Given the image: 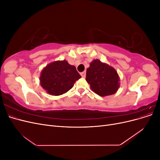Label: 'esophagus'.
I'll return each instance as SVG.
<instances>
[{
	"label": "esophagus",
	"instance_id": "1",
	"mask_svg": "<svg viewBox=\"0 0 160 160\" xmlns=\"http://www.w3.org/2000/svg\"><path fill=\"white\" fill-rule=\"evenodd\" d=\"M81 77H85V76H86V73H85V72H81Z\"/></svg>",
	"mask_w": 160,
	"mask_h": 160
}]
</instances>
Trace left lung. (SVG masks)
Instances as JSON below:
<instances>
[{
    "mask_svg": "<svg viewBox=\"0 0 160 160\" xmlns=\"http://www.w3.org/2000/svg\"><path fill=\"white\" fill-rule=\"evenodd\" d=\"M86 81L91 90L105 97L116 93L119 88V77L112 67L95 59L90 63L86 72Z\"/></svg>",
    "mask_w": 160,
    "mask_h": 160,
    "instance_id": "1",
    "label": "left lung"
}]
</instances>
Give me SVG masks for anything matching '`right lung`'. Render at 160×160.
<instances>
[{
	"label": "right lung",
	"instance_id": "right-lung-1",
	"mask_svg": "<svg viewBox=\"0 0 160 160\" xmlns=\"http://www.w3.org/2000/svg\"><path fill=\"white\" fill-rule=\"evenodd\" d=\"M81 77L75 66L69 65L65 60L57 61L42 69L40 83L48 93L57 96L67 93Z\"/></svg>",
	"mask_w": 160,
	"mask_h": 160
}]
</instances>
